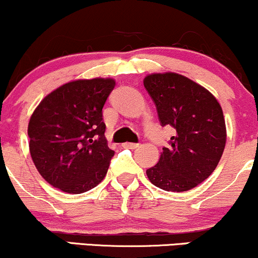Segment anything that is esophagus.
Returning a JSON list of instances; mask_svg holds the SVG:
<instances>
[{"label": "esophagus", "mask_w": 258, "mask_h": 258, "mask_svg": "<svg viewBox=\"0 0 258 258\" xmlns=\"http://www.w3.org/2000/svg\"><path fill=\"white\" fill-rule=\"evenodd\" d=\"M139 145H140V144H135V142H124L122 146L124 148H132V150H133V148L139 147Z\"/></svg>", "instance_id": "esophagus-1"}]
</instances>
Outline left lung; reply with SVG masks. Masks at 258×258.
<instances>
[{"instance_id":"left-lung-1","label":"left lung","mask_w":258,"mask_h":258,"mask_svg":"<svg viewBox=\"0 0 258 258\" xmlns=\"http://www.w3.org/2000/svg\"><path fill=\"white\" fill-rule=\"evenodd\" d=\"M144 86L160 124L176 132L159 162L146 170L148 180L168 192L195 188L213 174L225 150L222 107L208 89L175 72L148 75Z\"/></svg>"}]
</instances>
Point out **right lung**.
<instances>
[{"label":"right lung","mask_w":258,"mask_h":258,"mask_svg":"<svg viewBox=\"0 0 258 258\" xmlns=\"http://www.w3.org/2000/svg\"><path fill=\"white\" fill-rule=\"evenodd\" d=\"M114 86L112 78L69 82L33 111L27 128L30 154L55 188L80 195L104 180L114 151L105 138L102 108Z\"/></svg>","instance_id":"right-lung-1"}]
</instances>
